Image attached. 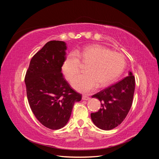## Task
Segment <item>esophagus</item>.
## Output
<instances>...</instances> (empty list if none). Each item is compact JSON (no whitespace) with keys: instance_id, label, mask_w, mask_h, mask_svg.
<instances>
[{"instance_id":"1","label":"esophagus","mask_w":159,"mask_h":159,"mask_svg":"<svg viewBox=\"0 0 159 159\" xmlns=\"http://www.w3.org/2000/svg\"><path fill=\"white\" fill-rule=\"evenodd\" d=\"M82 99L84 100V101H88L89 99V98L88 97V96H86V95H83L82 96Z\"/></svg>"}]
</instances>
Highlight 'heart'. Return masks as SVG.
I'll return each instance as SVG.
<instances>
[{
	"instance_id": "obj_1",
	"label": "heart",
	"mask_w": 159,
	"mask_h": 159,
	"mask_svg": "<svg viewBox=\"0 0 159 159\" xmlns=\"http://www.w3.org/2000/svg\"><path fill=\"white\" fill-rule=\"evenodd\" d=\"M88 63L85 73L74 77L79 73L80 61ZM125 60L118 52L110 51L98 44L85 47L67 56L62 70L71 85L79 92L87 93L97 86L103 87L116 80L121 74Z\"/></svg>"
}]
</instances>
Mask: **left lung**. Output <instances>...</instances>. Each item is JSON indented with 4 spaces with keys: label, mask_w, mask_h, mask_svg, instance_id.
Returning a JSON list of instances; mask_svg holds the SVG:
<instances>
[{
    "label": "left lung",
    "mask_w": 159,
    "mask_h": 159,
    "mask_svg": "<svg viewBox=\"0 0 159 159\" xmlns=\"http://www.w3.org/2000/svg\"><path fill=\"white\" fill-rule=\"evenodd\" d=\"M134 85V77L131 71H129L126 78L92 96L101 102L98 111L91 113L95 126L107 131L123 121L132 105Z\"/></svg>",
    "instance_id": "obj_1"
}]
</instances>
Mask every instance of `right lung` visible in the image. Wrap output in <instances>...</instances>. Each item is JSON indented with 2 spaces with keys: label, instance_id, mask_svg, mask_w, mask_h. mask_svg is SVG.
I'll use <instances>...</instances> for the list:
<instances>
[{
  "label": "right lung",
  "instance_id": "obj_1",
  "mask_svg": "<svg viewBox=\"0 0 159 159\" xmlns=\"http://www.w3.org/2000/svg\"><path fill=\"white\" fill-rule=\"evenodd\" d=\"M66 49L63 41L47 42L32 57L25 80L32 111L43 125L52 130L66 125L74 103L82 98L61 73Z\"/></svg>",
  "mask_w": 159,
  "mask_h": 159
}]
</instances>
